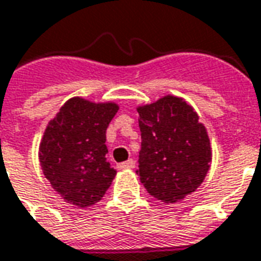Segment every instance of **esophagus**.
<instances>
[{
	"mask_svg": "<svg viewBox=\"0 0 261 261\" xmlns=\"http://www.w3.org/2000/svg\"><path fill=\"white\" fill-rule=\"evenodd\" d=\"M134 167H135L134 159H129V160H126V162L118 164V169H134Z\"/></svg>",
	"mask_w": 261,
	"mask_h": 261,
	"instance_id": "1",
	"label": "esophagus"
}]
</instances>
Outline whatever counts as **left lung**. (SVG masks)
<instances>
[{
	"mask_svg": "<svg viewBox=\"0 0 261 261\" xmlns=\"http://www.w3.org/2000/svg\"><path fill=\"white\" fill-rule=\"evenodd\" d=\"M136 110L142 135L136 173L151 197L174 204L194 193L210 170L208 132L193 107L175 95Z\"/></svg>",
	"mask_w": 261,
	"mask_h": 261,
	"instance_id": "1",
	"label": "left lung"
}]
</instances>
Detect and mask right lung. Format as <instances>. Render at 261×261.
Segmentation results:
<instances>
[{"label": "right lung", "mask_w": 261, "mask_h": 261, "mask_svg": "<svg viewBox=\"0 0 261 261\" xmlns=\"http://www.w3.org/2000/svg\"><path fill=\"white\" fill-rule=\"evenodd\" d=\"M119 110L115 102L70 98L49 122L39 162L64 201L88 208L104 197L116 170L107 162V127Z\"/></svg>", "instance_id": "obj_1"}]
</instances>
